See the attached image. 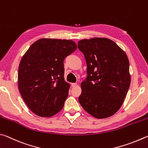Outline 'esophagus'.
<instances>
[{"instance_id":"34e87169","label":"esophagus","mask_w":148,"mask_h":148,"mask_svg":"<svg viewBox=\"0 0 148 148\" xmlns=\"http://www.w3.org/2000/svg\"><path fill=\"white\" fill-rule=\"evenodd\" d=\"M77 85V83H71V86L72 87H75Z\"/></svg>"}]
</instances>
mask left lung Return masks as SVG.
I'll use <instances>...</instances> for the list:
<instances>
[{
  "label": "left lung",
  "instance_id": "obj_1",
  "mask_svg": "<svg viewBox=\"0 0 148 148\" xmlns=\"http://www.w3.org/2000/svg\"><path fill=\"white\" fill-rule=\"evenodd\" d=\"M78 48L87 64V77L81 85L80 104L95 118L110 117L120 109L130 86L127 56L108 38L80 40Z\"/></svg>",
  "mask_w": 148,
  "mask_h": 148
}]
</instances>
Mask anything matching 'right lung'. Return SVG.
I'll list each match as a JSON object with an SVG mask.
<instances>
[{
	"label": "right lung",
	"instance_id": "obj_1",
	"mask_svg": "<svg viewBox=\"0 0 148 148\" xmlns=\"http://www.w3.org/2000/svg\"><path fill=\"white\" fill-rule=\"evenodd\" d=\"M77 47L72 40L43 38L23 55L18 86L24 101L36 115L51 117L63 108L69 89L64 77V60Z\"/></svg>",
	"mask_w": 148,
	"mask_h": 148
}]
</instances>
